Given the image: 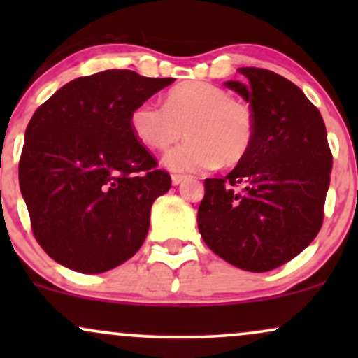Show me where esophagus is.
Returning <instances> with one entry per match:
<instances>
[{"label": "esophagus", "instance_id": "obj_1", "mask_svg": "<svg viewBox=\"0 0 358 358\" xmlns=\"http://www.w3.org/2000/svg\"><path fill=\"white\" fill-rule=\"evenodd\" d=\"M188 176L187 175H171V183L173 185H180L182 182H185Z\"/></svg>", "mask_w": 358, "mask_h": 358}]
</instances>
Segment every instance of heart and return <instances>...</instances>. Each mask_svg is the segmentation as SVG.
<instances>
[{"label": "heart", "mask_w": 358, "mask_h": 358, "mask_svg": "<svg viewBox=\"0 0 358 358\" xmlns=\"http://www.w3.org/2000/svg\"><path fill=\"white\" fill-rule=\"evenodd\" d=\"M133 134L150 150H166L187 134L183 145L163 158L171 171H200L244 162L256 138V117L245 102L208 82H183L168 92L165 106L145 101L129 117Z\"/></svg>", "instance_id": "heart-1"}]
</instances>
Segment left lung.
Segmentation results:
<instances>
[{
	"mask_svg": "<svg viewBox=\"0 0 358 358\" xmlns=\"http://www.w3.org/2000/svg\"><path fill=\"white\" fill-rule=\"evenodd\" d=\"M225 87L249 102L256 138L224 178L205 180L199 231L217 256L250 273L276 269L310 245L323 222L331 153L320 110L278 73L242 67Z\"/></svg>",
	"mask_w": 358,
	"mask_h": 358,
	"instance_id": "left-lung-1",
	"label": "left lung"
}]
</instances>
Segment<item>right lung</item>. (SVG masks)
Returning a JSON list of instances; mask_svg holds the SVG:
<instances>
[{
	"mask_svg": "<svg viewBox=\"0 0 358 358\" xmlns=\"http://www.w3.org/2000/svg\"><path fill=\"white\" fill-rule=\"evenodd\" d=\"M175 79L133 71L79 77L43 102L24 131L20 190L35 239L84 274L126 262L145 242L151 205L171 187L129 117Z\"/></svg>",
	"mask_w": 358,
	"mask_h": 358,
	"instance_id": "right-lung-1",
	"label": "right lung"
}]
</instances>
